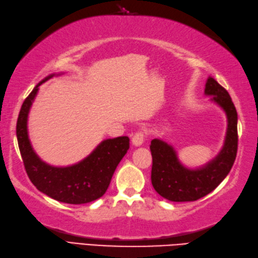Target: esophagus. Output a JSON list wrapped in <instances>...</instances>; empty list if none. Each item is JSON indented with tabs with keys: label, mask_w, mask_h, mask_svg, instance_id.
<instances>
[{
	"label": "esophagus",
	"mask_w": 258,
	"mask_h": 258,
	"mask_svg": "<svg viewBox=\"0 0 258 258\" xmlns=\"http://www.w3.org/2000/svg\"><path fill=\"white\" fill-rule=\"evenodd\" d=\"M144 133H141V131H139V133H136L134 136H133V144L134 146L136 147H139L141 146L142 144H144Z\"/></svg>",
	"instance_id": "esophagus-1"
}]
</instances>
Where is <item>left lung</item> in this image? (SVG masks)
Segmentation results:
<instances>
[{"instance_id": "8db88e82", "label": "left lung", "mask_w": 258, "mask_h": 258, "mask_svg": "<svg viewBox=\"0 0 258 258\" xmlns=\"http://www.w3.org/2000/svg\"><path fill=\"white\" fill-rule=\"evenodd\" d=\"M204 94L225 111L227 130L224 146L217 156L199 169H187L177 159L172 146L160 139L150 145L151 182L160 196L172 202L197 201L211 193L230 173L237 153V112L231 96L214 78L209 77Z\"/></svg>"}]
</instances>
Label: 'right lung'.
<instances>
[{
	"instance_id": "right-lung-1",
	"label": "right lung",
	"mask_w": 258,
	"mask_h": 258,
	"mask_svg": "<svg viewBox=\"0 0 258 258\" xmlns=\"http://www.w3.org/2000/svg\"><path fill=\"white\" fill-rule=\"evenodd\" d=\"M54 76L39 82L22 105L16 137L26 173L38 191L62 203L85 204L106 193L117 165L129 149L128 137L104 140L81 162L70 167H53L42 161L28 139L27 117L38 87Z\"/></svg>"
}]
</instances>
